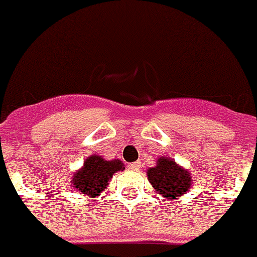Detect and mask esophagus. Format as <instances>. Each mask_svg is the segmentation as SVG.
<instances>
[{
	"label": "esophagus",
	"mask_w": 257,
	"mask_h": 257,
	"mask_svg": "<svg viewBox=\"0 0 257 257\" xmlns=\"http://www.w3.org/2000/svg\"><path fill=\"white\" fill-rule=\"evenodd\" d=\"M128 169L130 170H134V172H137L141 169V163L140 162H134V163H128Z\"/></svg>",
	"instance_id": "esophagus-1"
}]
</instances>
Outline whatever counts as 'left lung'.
<instances>
[{"label": "left lung", "instance_id": "8db88e82", "mask_svg": "<svg viewBox=\"0 0 257 257\" xmlns=\"http://www.w3.org/2000/svg\"><path fill=\"white\" fill-rule=\"evenodd\" d=\"M147 176L154 190L166 199H178L191 190L194 181L191 173L169 156H161L156 166L147 170Z\"/></svg>", "mask_w": 257, "mask_h": 257}]
</instances>
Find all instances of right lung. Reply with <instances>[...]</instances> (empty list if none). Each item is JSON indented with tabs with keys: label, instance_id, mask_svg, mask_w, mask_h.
Returning a JSON list of instances; mask_svg holds the SVG:
<instances>
[{
	"label": "right lung",
	"instance_id": "obj_1",
	"mask_svg": "<svg viewBox=\"0 0 257 257\" xmlns=\"http://www.w3.org/2000/svg\"><path fill=\"white\" fill-rule=\"evenodd\" d=\"M123 170L124 163L120 159L106 161L102 156L94 154L88 156L83 166L73 173L70 184L77 192L96 198L108 188L114 173Z\"/></svg>",
	"mask_w": 257,
	"mask_h": 257
}]
</instances>
